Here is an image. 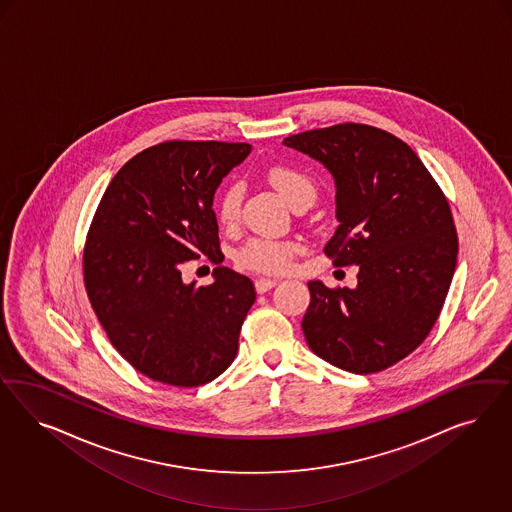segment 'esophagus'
Listing matches in <instances>:
<instances>
[{
    "instance_id": "1",
    "label": "esophagus",
    "mask_w": 512,
    "mask_h": 512,
    "mask_svg": "<svg viewBox=\"0 0 512 512\" xmlns=\"http://www.w3.org/2000/svg\"><path fill=\"white\" fill-rule=\"evenodd\" d=\"M276 285H278V279L276 278L255 279V289H257V293H266V291H270V289L276 287Z\"/></svg>"
}]
</instances>
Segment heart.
I'll use <instances>...</instances> for the list:
<instances>
[{
    "mask_svg": "<svg viewBox=\"0 0 512 512\" xmlns=\"http://www.w3.org/2000/svg\"><path fill=\"white\" fill-rule=\"evenodd\" d=\"M268 182L276 187L279 195L289 202L298 191H313L310 180L300 172L287 169V167H272L268 171ZM242 202V186L233 182L223 189L219 202H217V216L223 223H231L240 212ZM296 248L289 242H278V240H266V238H255L249 240L242 248L238 259L240 264L255 272H281L285 270Z\"/></svg>",
    "mask_w": 512,
    "mask_h": 512,
    "instance_id": "1",
    "label": "heart"
}]
</instances>
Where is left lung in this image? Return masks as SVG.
<instances>
[{
    "instance_id": "obj_1",
    "label": "left lung",
    "mask_w": 512,
    "mask_h": 512,
    "mask_svg": "<svg viewBox=\"0 0 512 512\" xmlns=\"http://www.w3.org/2000/svg\"><path fill=\"white\" fill-rule=\"evenodd\" d=\"M334 178L336 266L357 264V287L308 283L302 330L311 351L345 372H381L415 351L435 325L456 268L449 202L403 140L340 124L283 139Z\"/></svg>"
}]
</instances>
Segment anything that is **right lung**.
Instances as JSON below:
<instances>
[{
	"label": "right lung",
	"mask_w": 512,
	"mask_h": 512,
	"mask_svg": "<svg viewBox=\"0 0 512 512\" xmlns=\"http://www.w3.org/2000/svg\"><path fill=\"white\" fill-rule=\"evenodd\" d=\"M249 154L246 142L157 144L125 163L97 206L84 248L86 291L116 351L154 381L197 387L236 357L255 302L251 279L217 266L199 287L182 268L221 255L214 195Z\"/></svg>",
	"instance_id": "add662e5"
}]
</instances>
